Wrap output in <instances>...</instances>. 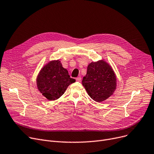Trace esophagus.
Instances as JSON below:
<instances>
[{
    "instance_id": "1",
    "label": "esophagus",
    "mask_w": 154,
    "mask_h": 154,
    "mask_svg": "<svg viewBox=\"0 0 154 154\" xmlns=\"http://www.w3.org/2000/svg\"><path fill=\"white\" fill-rule=\"evenodd\" d=\"M76 81H77V82H80V81H81V77H77V78H76Z\"/></svg>"
}]
</instances>
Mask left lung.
<instances>
[{
    "mask_svg": "<svg viewBox=\"0 0 154 154\" xmlns=\"http://www.w3.org/2000/svg\"><path fill=\"white\" fill-rule=\"evenodd\" d=\"M82 84L91 99L100 102L114 94L117 87V79L110 65L100 60L88 64Z\"/></svg>",
    "mask_w": 154,
    "mask_h": 154,
    "instance_id": "obj_1",
    "label": "left lung"
}]
</instances>
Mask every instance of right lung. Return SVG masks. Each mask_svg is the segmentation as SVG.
Here are the masks:
<instances>
[{"label": "right lung", "instance_id": "1", "mask_svg": "<svg viewBox=\"0 0 154 154\" xmlns=\"http://www.w3.org/2000/svg\"><path fill=\"white\" fill-rule=\"evenodd\" d=\"M75 82L70 77L66 69L59 61L52 60L39 72L37 77L38 90L48 100L60 98L69 85Z\"/></svg>", "mask_w": 154, "mask_h": 154}]
</instances>
